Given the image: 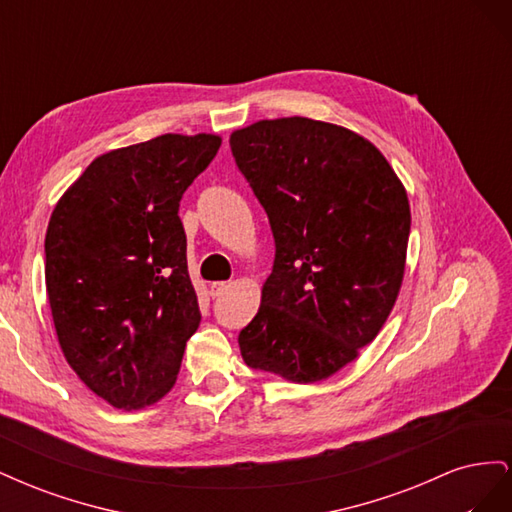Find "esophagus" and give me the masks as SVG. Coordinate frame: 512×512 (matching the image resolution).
<instances>
[{"mask_svg":"<svg viewBox=\"0 0 512 512\" xmlns=\"http://www.w3.org/2000/svg\"><path fill=\"white\" fill-rule=\"evenodd\" d=\"M228 282H213L211 284V288H209V292H211V297L213 299H218V297H222V294L228 290Z\"/></svg>","mask_w":512,"mask_h":512,"instance_id":"esophagus-1","label":"esophagus"}]
</instances>
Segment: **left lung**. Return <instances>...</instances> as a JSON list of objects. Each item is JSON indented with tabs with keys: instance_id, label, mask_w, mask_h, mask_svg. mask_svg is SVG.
Masks as SVG:
<instances>
[{
	"instance_id": "8db88e82",
	"label": "left lung",
	"mask_w": 512,
	"mask_h": 512,
	"mask_svg": "<svg viewBox=\"0 0 512 512\" xmlns=\"http://www.w3.org/2000/svg\"><path fill=\"white\" fill-rule=\"evenodd\" d=\"M232 158L265 209L275 260L243 361L318 382L356 359L389 318L404 280L410 205L363 136L307 117L232 132Z\"/></svg>"
}]
</instances>
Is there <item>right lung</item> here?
<instances>
[{
	"label": "right lung",
	"mask_w": 512,
	"mask_h": 512,
	"mask_svg": "<svg viewBox=\"0 0 512 512\" xmlns=\"http://www.w3.org/2000/svg\"><path fill=\"white\" fill-rule=\"evenodd\" d=\"M222 145L162 134L108 151L57 203L44 277L59 346L115 408L156 404L200 324L179 203Z\"/></svg>",
	"instance_id": "1"
}]
</instances>
